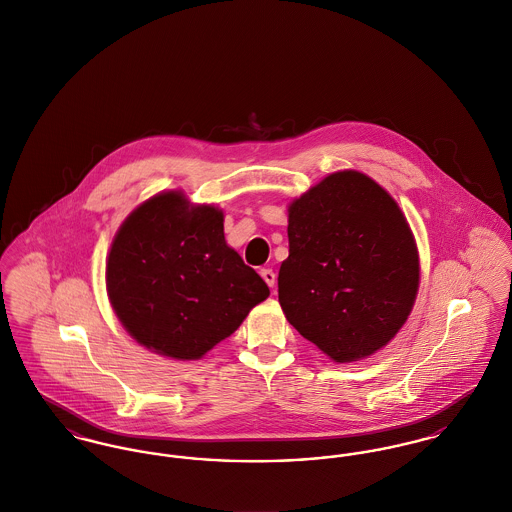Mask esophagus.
I'll list each match as a JSON object with an SVG mask.
<instances>
[{"label": "esophagus", "instance_id": "esophagus-1", "mask_svg": "<svg viewBox=\"0 0 512 512\" xmlns=\"http://www.w3.org/2000/svg\"><path fill=\"white\" fill-rule=\"evenodd\" d=\"M260 275H262V279L270 285V287H275V281H277V277H275V272L273 270H270V268H266V270H262L260 272Z\"/></svg>", "mask_w": 512, "mask_h": 512}]
</instances>
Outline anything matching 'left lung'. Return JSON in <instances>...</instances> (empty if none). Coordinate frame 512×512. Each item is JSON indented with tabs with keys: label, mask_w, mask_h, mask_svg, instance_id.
Here are the masks:
<instances>
[{
	"label": "left lung",
	"mask_w": 512,
	"mask_h": 512,
	"mask_svg": "<svg viewBox=\"0 0 512 512\" xmlns=\"http://www.w3.org/2000/svg\"><path fill=\"white\" fill-rule=\"evenodd\" d=\"M277 277L289 324L336 363L361 361L406 324L419 252L396 200L359 171L328 174L287 205Z\"/></svg>",
	"instance_id": "left-lung-1"
}]
</instances>
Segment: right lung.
I'll return each instance as SVG.
<instances>
[{
	"instance_id": "add662e5",
	"label": "right lung",
	"mask_w": 512,
	"mask_h": 512,
	"mask_svg": "<svg viewBox=\"0 0 512 512\" xmlns=\"http://www.w3.org/2000/svg\"><path fill=\"white\" fill-rule=\"evenodd\" d=\"M223 209L159 192L124 219L106 258V293L134 340L176 361L202 359L270 297L223 233Z\"/></svg>"
}]
</instances>
